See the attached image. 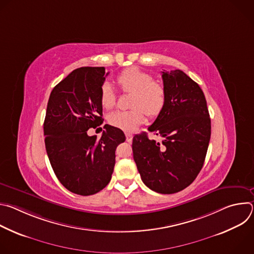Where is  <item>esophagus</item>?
<instances>
[{
	"label": "esophagus",
	"mask_w": 254,
	"mask_h": 254,
	"mask_svg": "<svg viewBox=\"0 0 254 254\" xmlns=\"http://www.w3.org/2000/svg\"><path fill=\"white\" fill-rule=\"evenodd\" d=\"M132 133H129V132H127L126 133V137H127V141H128V142H130L131 140H132Z\"/></svg>",
	"instance_id": "obj_1"
}]
</instances>
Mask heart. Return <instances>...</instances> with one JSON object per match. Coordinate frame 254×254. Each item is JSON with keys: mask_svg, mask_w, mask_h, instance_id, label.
<instances>
[{"mask_svg": "<svg viewBox=\"0 0 254 254\" xmlns=\"http://www.w3.org/2000/svg\"><path fill=\"white\" fill-rule=\"evenodd\" d=\"M116 81L123 92L131 93L129 105L132 108L108 116V123L113 127L127 132L133 131L143 123L146 114L149 117H156L163 110L166 102L165 87L161 82L154 80L148 72L128 67L121 72ZM99 100L105 110H111L116 105V94L110 84L102 85Z\"/></svg>", "mask_w": 254, "mask_h": 254, "instance_id": "heart-1", "label": "heart"}]
</instances>
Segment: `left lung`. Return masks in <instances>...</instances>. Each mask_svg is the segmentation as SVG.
<instances>
[{"label": "left lung", "instance_id": "8db88e82", "mask_svg": "<svg viewBox=\"0 0 254 254\" xmlns=\"http://www.w3.org/2000/svg\"><path fill=\"white\" fill-rule=\"evenodd\" d=\"M163 110L147 132L132 138L133 160L143 184L161 194L187 188L200 173L211 136V120L200 86L182 70L163 71Z\"/></svg>", "mask_w": 254, "mask_h": 254}]
</instances>
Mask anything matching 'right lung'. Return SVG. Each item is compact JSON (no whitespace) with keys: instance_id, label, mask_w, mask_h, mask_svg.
<instances>
[{"instance_id":"right-lung-1","label":"right lung","mask_w":254,"mask_h":254,"mask_svg":"<svg viewBox=\"0 0 254 254\" xmlns=\"http://www.w3.org/2000/svg\"><path fill=\"white\" fill-rule=\"evenodd\" d=\"M104 67H80L51 91L44 121L46 152L60 183L70 192L89 196L110 183L116 150L126 135L105 125L97 139L87 130L103 122L99 95ZM101 128V127H100Z\"/></svg>"}]
</instances>
